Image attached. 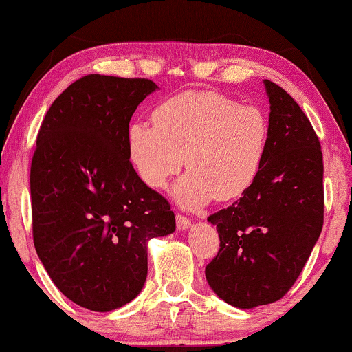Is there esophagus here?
I'll use <instances>...</instances> for the list:
<instances>
[{
	"label": "esophagus",
	"mask_w": 352,
	"mask_h": 352,
	"mask_svg": "<svg viewBox=\"0 0 352 352\" xmlns=\"http://www.w3.org/2000/svg\"><path fill=\"white\" fill-rule=\"evenodd\" d=\"M175 221H177V228H178V229H182V230H185V229H188V228L191 226L190 218L183 217V214H177Z\"/></svg>",
	"instance_id": "obj_1"
}]
</instances>
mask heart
Instances as JSON below:
<instances>
[{
	"label": "heart",
	"instance_id": "1",
	"mask_svg": "<svg viewBox=\"0 0 352 352\" xmlns=\"http://www.w3.org/2000/svg\"><path fill=\"white\" fill-rule=\"evenodd\" d=\"M153 120L129 126L131 161L145 185L158 190L186 162L190 170L174 188L182 207L239 197L258 178L270 138L262 109L219 93L186 91L160 104Z\"/></svg>",
	"mask_w": 352,
	"mask_h": 352
}]
</instances>
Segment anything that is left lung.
Instances as JSON below:
<instances>
[{"mask_svg":"<svg viewBox=\"0 0 352 352\" xmlns=\"http://www.w3.org/2000/svg\"><path fill=\"white\" fill-rule=\"evenodd\" d=\"M270 102L269 148L248 191L210 214L219 251L206 276L237 308L274 303L291 289L324 224L322 151L310 120L289 93L264 80Z\"/></svg>","mask_w":352,"mask_h":352,"instance_id":"obj_1","label":"left lung"}]
</instances>
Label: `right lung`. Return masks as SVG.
Returning a JSON list of instances; mask_svg holds the SVG:
<instances>
[{
  "instance_id": "right-lung-1",
  "label": "right lung",
  "mask_w": 352,
  "mask_h": 352,
  "mask_svg": "<svg viewBox=\"0 0 352 352\" xmlns=\"http://www.w3.org/2000/svg\"><path fill=\"white\" fill-rule=\"evenodd\" d=\"M158 85L90 74L52 104L31 161L33 240L55 286L77 305L112 311L146 280V243L175 230V214L129 161L135 109Z\"/></svg>"
}]
</instances>
